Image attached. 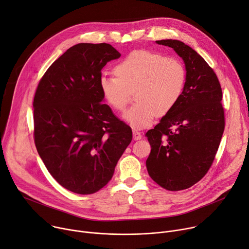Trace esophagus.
I'll use <instances>...</instances> for the list:
<instances>
[{
    "instance_id": "34e87169",
    "label": "esophagus",
    "mask_w": 249,
    "mask_h": 249,
    "mask_svg": "<svg viewBox=\"0 0 249 249\" xmlns=\"http://www.w3.org/2000/svg\"><path fill=\"white\" fill-rule=\"evenodd\" d=\"M142 138V134L139 132V131H137V130H133V139L134 140H140Z\"/></svg>"
}]
</instances>
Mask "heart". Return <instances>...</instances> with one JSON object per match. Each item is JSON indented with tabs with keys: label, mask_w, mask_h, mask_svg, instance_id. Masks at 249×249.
<instances>
[{
	"label": "heart",
	"mask_w": 249,
	"mask_h": 249,
	"mask_svg": "<svg viewBox=\"0 0 249 249\" xmlns=\"http://www.w3.org/2000/svg\"><path fill=\"white\" fill-rule=\"evenodd\" d=\"M117 76L101 74L98 80L104 100L116 111H124L131 92L135 104L123 115L132 127L152 125L158 115H165L178 103L184 91L187 71L177 57L138 50L130 53L115 69Z\"/></svg>",
	"instance_id": "heart-1"
}]
</instances>
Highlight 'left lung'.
I'll return each instance as SVG.
<instances>
[{
  "label": "left lung",
  "mask_w": 249,
  "mask_h": 249,
  "mask_svg": "<svg viewBox=\"0 0 249 249\" xmlns=\"http://www.w3.org/2000/svg\"><path fill=\"white\" fill-rule=\"evenodd\" d=\"M156 42L182 57L187 80L178 103L146 133L152 148L146 167L158 185L180 191L197 183L214 160L224 130L222 92L214 71L195 50L177 39Z\"/></svg>",
  "instance_id": "1"
}]
</instances>
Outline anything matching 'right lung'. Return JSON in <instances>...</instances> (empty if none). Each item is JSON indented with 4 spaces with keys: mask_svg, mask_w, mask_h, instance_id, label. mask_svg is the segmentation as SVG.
Returning a JSON list of instances; mask_svg holds the SVG:
<instances>
[{
    "mask_svg": "<svg viewBox=\"0 0 249 249\" xmlns=\"http://www.w3.org/2000/svg\"><path fill=\"white\" fill-rule=\"evenodd\" d=\"M121 54L109 43H78L59 56L34 98L35 143L56 182L75 194L98 192L112 178L132 130L104 104L98 80Z\"/></svg>",
    "mask_w": 249,
    "mask_h": 249,
    "instance_id": "1",
    "label": "right lung"
}]
</instances>
